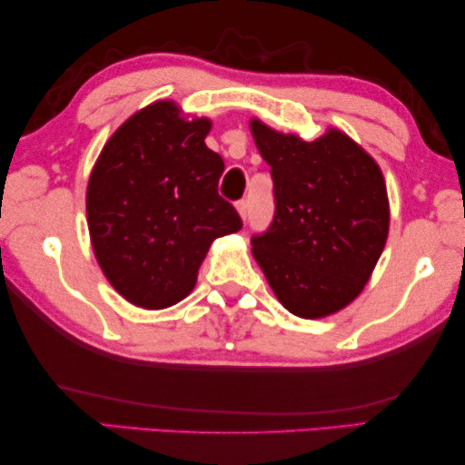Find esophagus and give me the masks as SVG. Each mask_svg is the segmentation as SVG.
Listing matches in <instances>:
<instances>
[{
  "label": "esophagus",
  "mask_w": 465,
  "mask_h": 465,
  "mask_svg": "<svg viewBox=\"0 0 465 465\" xmlns=\"http://www.w3.org/2000/svg\"><path fill=\"white\" fill-rule=\"evenodd\" d=\"M234 205H237V212L241 214V218L245 220L247 214H249V203H247V200H239Z\"/></svg>",
  "instance_id": "esophagus-1"
}]
</instances>
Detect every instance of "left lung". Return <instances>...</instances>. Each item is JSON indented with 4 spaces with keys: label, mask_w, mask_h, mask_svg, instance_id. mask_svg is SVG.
Returning a JSON list of instances; mask_svg holds the SVG:
<instances>
[{
    "label": "left lung",
    "mask_w": 465,
    "mask_h": 465,
    "mask_svg": "<svg viewBox=\"0 0 465 465\" xmlns=\"http://www.w3.org/2000/svg\"><path fill=\"white\" fill-rule=\"evenodd\" d=\"M251 134L272 166L276 202L251 253L292 315L338 313L369 282L390 232L381 169L340 129L304 142L251 119Z\"/></svg>",
    "instance_id": "8db88e82"
}]
</instances>
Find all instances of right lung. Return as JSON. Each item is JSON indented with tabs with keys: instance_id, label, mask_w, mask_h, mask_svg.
Wrapping results in <instances>:
<instances>
[{
	"instance_id": "add662e5",
	"label": "right lung",
	"mask_w": 465,
	"mask_h": 465,
	"mask_svg": "<svg viewBox=\"0 0 465 465\" xmlns=\"http://www.w3.org/2000/svg\"><path fill=\"white\" fill-rule=\"evenodd\" d=\"M210 127L181 117L173 101L152 103L111 135L90 173L96 262L135 307L185 299L214 239L241 231L237 210L218 195L224 161L205 146Z\"/></svg>"
}]
</instances>
